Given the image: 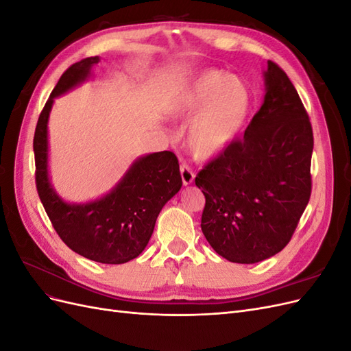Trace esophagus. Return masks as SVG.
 I'll return each instance as SVG.
<instances>
[{"mask_svg": "<svg viewBox=\"0 0 351 351\" xmlns=\"http://www.w3.org/2000/svg\"><path fill=\"white\" fill-rule=\"evenodd\" d=\"M180 173H182V180H183L184 186H189V184L193 183L195 173H193V169L190 168L187 164H182V167H180Z\"/></svg>", "mask_w": 351, "mask_h": 351, "instance_id": "esophagus-1", "label": "esophagus"}]
</instances>
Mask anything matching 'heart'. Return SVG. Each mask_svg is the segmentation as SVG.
I'll return each mask as SVG.
<instances>
[{"instance_id":"b5f03b06","label":"heart","mask_w":351,"mask_h":351,"mask_svg":"<svg viewBox=\"0 0 351 351\" xmlns=\"http://www.w3.org/2000/svg\"><path fill=\"white\" fill-rule=\"evenodd\" d=\"M252 107V93L240 77L222 70L202 71L180 89L173 112L193 119L189 147L199 158L222 152L243 130Z\"/></svg>"}]
</instances>
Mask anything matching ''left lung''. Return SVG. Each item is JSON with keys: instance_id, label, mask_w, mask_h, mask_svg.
Wrapping results in <instances>:
<instances>
[{"instance_id": "left-lung-1", "label": "left lung", "mask_w": 351, "mask_h": 351, "mask_svg": "<svg viewBox=\"0 0 351 351\" xmlns=\"http://www.w3.org/2000/svg\"><path fill=\"white\" fill-rule=\"evenodd\" d=\"M265 98L243 139L200 169L206 204L200 227L219 256L256 263L291 240L312 192L313 132L291 80L275 62L263 71Z\"/></svg>"}]
</instances>
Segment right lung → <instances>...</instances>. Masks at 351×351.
I'll return each instance as SVG.
<instances>
[{"mask_svg":"<svg viewBox=\"0 0 351 351\" xmlns=\"http://www.w3.org/2000/svg\"><path fill=\"white\" fill-rule=\"evenodd\" d=\"M99 57H88L69 67L42 110L34 137L36 189L60 239L80 256L108 265L125 263L145 250L159 212L182 189L177 156L155 152L137 158L110 193L69 204L51 184L48 174V119L54 99L88 80Z\"/></svg>","mask_w":351,"mask_h":351,"instance_id":"add662e5","label":"right lung"}]
</instances>
